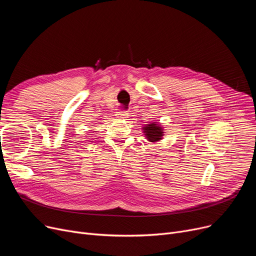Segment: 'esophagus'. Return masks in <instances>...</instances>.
Wrapping results in <instances>:
<instances>
[{"instance_id": "esophagus-1", "label": "esophagus", "mask_w": 256, "mask_h": 256, "mask_svg": "<svg viewBox=\"0 0 256 256\" xmlns=\"http://www.w3.org/2000/svg\"><path fill=\"white\" fill-rule=\"evenodd\" d=\"M119 118H126L128 116V113L126 112V111H119L117 114H116Z\"/></svg>"}]
</instances>
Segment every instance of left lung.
<instances>
[{
  "label": "left lung",
  "instance_id": "left-lung-1",
  "mask_svg": "<svg viewBox=\"0 0 256 256\" xmlns=\"http://www.w3.org/2000/svg\"><path fill=\"white\" fill-rule=\"evenodd\" d=\"M143 132L145 134L146 139L152 143L160 141L164 136L163 128L156 122L145 126L143 128Z\"/></svg>",
  "mask_w": 256,
  "mask_h": 256
}]
</instances>
